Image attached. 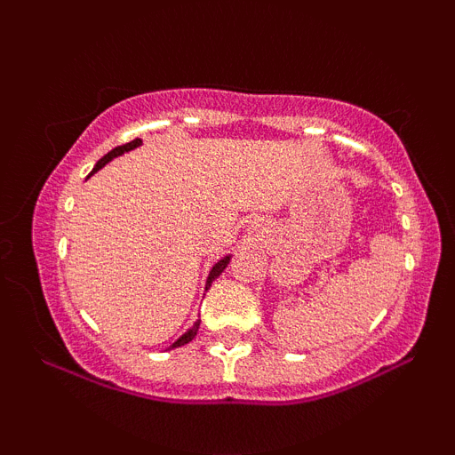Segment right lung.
<instances>
[{
	"instance_id": "1",
	"label": "right lung",
	"mask_w": 455,
	"mask_h": 455,
	"mask_svg": "<svg viewBox=\"0 0 455 455\" xmlns=\"http://www.w3.org/2000/svg\"><path fill=\"white\" fill-rule=\"evenodd\" d=\"M143 143V140L140 139H134V140H130V143H126V145H119V148H115V149H111L108 151L107 156H104V158H100L98 160V164L93 166V171H92V175L96 173V171H100L104 164H107V162H111L113 158H117V156H122V154H126V151H130V149H134V148H139V145ZM228 260H231V254H228V257H224V259H220L218 260L216 265H213L212 267V271H210V275H207V284H205V291L210 289L212 286V282L218 278V275L222 274L224 269H227V265H228ZM198 325H201V321H196L195 325H192L190 329H188V331L184 333V336L180 338V340H175L173 344H171V348H177V347H184V344H188V342H192L195 340V336H196V331H198Z\"/></svg>"
}]
</instances>
